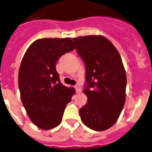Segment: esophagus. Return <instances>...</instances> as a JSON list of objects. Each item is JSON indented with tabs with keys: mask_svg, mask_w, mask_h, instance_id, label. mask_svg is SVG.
Here are the masks:
<instances>
[{
	"mask_svg": "<svg viewBox=\"0 0 152 152\" xmlns=\"http://www.w3.org/2000/svg\"><path fill=\"white\" fill-rule=\"evenodd\" d=\"M75 89H76V90L77 93H79V92H81V90H82V88L80 87V85H76V86H75Z\"/></svg>",
	"mask_w": 152,
	"mask_h": 152,
	"instance_id": "1",
	"label": "esophagus"
}]
</instances>
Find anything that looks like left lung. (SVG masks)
Here are the masks:
<instances>
[{
	"label": "left lung",
	"instance_id": "1",
	"mask_svg": "<svg viewBox=\"0 0 152 152\" xmlns=\"http://www.w3.org/2000/svg\"><path fill=\"white\" fill-rule=\"evenodd\" d=\"M86 68L83 92L87 103L80 109L86 126L105 131L117 122L125 104L127 76L116 48L101 35L72 39Z\"/></svg>",
	"mask_w": 152,
	"mask_h": 152
}]
</instances>
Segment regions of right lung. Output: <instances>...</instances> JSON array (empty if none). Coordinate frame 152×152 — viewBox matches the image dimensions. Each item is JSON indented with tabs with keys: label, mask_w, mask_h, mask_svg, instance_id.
<instances>
[{
	"label": "right lung",
	"mask_w": 152,
	"mask_h": 152,
	"mask_svg": "<svg viewBox=\"0 0 152 152\" xmlns=\"http://www.w3.org/2000/svg\"><path fill=\"white\" fill-rule=\"evenodd\" d=\"M75 48L71 39H38L27 49L18 72L23 106L39 128H54L61 123L66 104L75 94L65 86L56 69L62 55Z\"/></svg>",
	"instance_id": "1"
}]
</instances>
